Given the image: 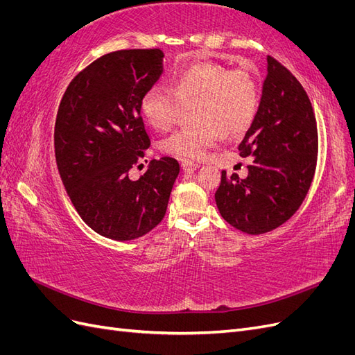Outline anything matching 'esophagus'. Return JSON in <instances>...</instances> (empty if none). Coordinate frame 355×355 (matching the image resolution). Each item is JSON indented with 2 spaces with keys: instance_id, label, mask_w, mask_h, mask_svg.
<instances>
[{
  "instance_id": "1",
  "label": "esophagus",
  "mask_w": 355,
  "mask_h": 355,
  "mask_svg": "<svg viewBox=\"0 0 355 355\" xmlns=\"http://www.w3.org/2000/svg\"><path fill=\"white\" fill-rule=\"evenodd\" d=\"M182 168H184L185 171H194V170H197L200 166L197 164V163H192V161H182Z\"/></svg>"
}]
</instances>
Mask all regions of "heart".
Here are the masks:
<instances>
[{
	"label": "heart",
	"mask_w": 355,
	"mask_h": 355,
	"mask_svg": "<svg viewBox=\"0 0 355 355\" xmlns=\"http://www.w3.org/2000/svg\"><path fill=\"white\" fill-rule=\"evenodd\" d=\"M259 101V83L249 71L202 62L179 72L171 90L158 85L149 89L141 101V111L157 130L167 132L184 106H191L189 118L194 123L170 135L163 149L180 159H197L219 133L223 137L243 135L254 120Z\"/></svg>",
	"instance_id": "1"
}]
</instances>
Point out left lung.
I'll return each instance as SVG.
<instances>
[{
    "label": "left lung",
    "mask_w": 355,
    "mask_h": 355,
    "mask_svg": "<svg viewBox=\"0 0 355 355\" xmlns=\"http://www.w3.org/2000/svg\"><path fill=\"white\" fill-rule=\"evenodd\" d=\"M254 120L240 144L249 175L222 171L214 194L222 218L245 234H265L293 216L313 184L318 133L313 105L295 75L268 56Z\"/></svg>",
    "instance_id": "1"
}]
</instances>
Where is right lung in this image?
<instances>
[{"instance_id": "add662e5", "label": "right lung", "mask_w": 355, "mask_h": 355, "mask_svg": "<svg viewBox=\"0 0 355 355\" xmlns=\"http://www.w3.org/2000/svg\"><path fill=\"white\" fill-rule=\"evenodd\" d=\"M159 49L118 50L73 77L59 105L55 154L63 185L89 227L106 239L142 237L163 220L178 159H153L128 178L151 145L141 115L144 94L163 72Z\"/></svg>"}]
</instances>
